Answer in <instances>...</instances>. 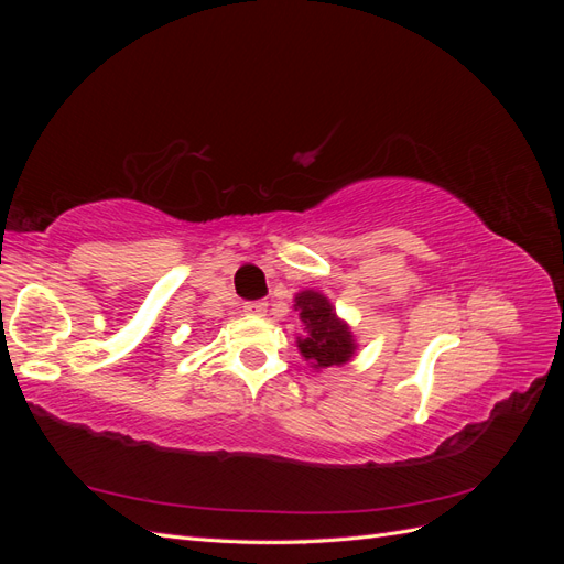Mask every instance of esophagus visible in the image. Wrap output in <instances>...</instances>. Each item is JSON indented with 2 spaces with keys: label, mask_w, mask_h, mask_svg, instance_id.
Masks as SVG:
<instances>
[{
  "label": "esophagus",
  "mask_w": 564,
  "mask_h": 564,
  "mask_svg": "<svg viewBox=\"0 0 564 564\" xmlns=\"http://www.w3.org/2000/svg\"><path fill=\"white\" fill-rule=\"evenodd\" d=\"M242 308H245L247 315H256V317H259V315H265L268 303H265V301H249V303L242 305Z\"/></svg>",
  "instance_id": "esophagus-1"
}]
</instances>
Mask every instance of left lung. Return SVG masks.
<instances>
[{"label": "left lung", "mask_w": 564, "mask_h": 564, "mask_svg": "<svg viewBox=\"0 0 564 564\" xmlns=\"http://www.w3.org/2000/svg\"><path fill=\"white\" fill-rule=\"evenodd\" d=\"M296 311L305 327V336L296 340L305 360H311L315 369L346 365L357 346L350 327L336 315L329 299L315 289H305L296 294Z\"/></svg>", "instance_id": "left-lung-1"}]
</instances>
